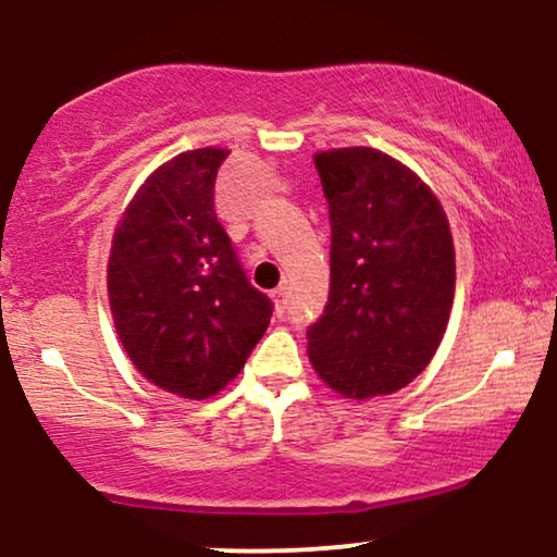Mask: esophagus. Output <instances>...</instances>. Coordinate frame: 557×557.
I'll use <instances>...</instances> for the list:
<instances>
[{
    "instance_id": "34e87169",
    "label": "esophagus",
    "mask_w": 557,
    "mask_h": 557,
    "mask_svg": "<svg viewBox=\"0 0 557 557\" xmlns=\"http://www.w3.org/2000/svg\"><path fill=\"white\" fill-rule=\"evenodd\" d=\"M272 300H274V311H277V317H283L285 314V287L272 290Z\"/></svg>"
}]
</instances>
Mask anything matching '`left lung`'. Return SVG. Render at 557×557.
Listing matches in <instances>:
<instances>
[{
  "label": "left lung",
  "instance_id": "obj_1",
  "mask_svg": "<svg viewBox=\"0 0 557 557\" xmlns=\"http://www.w3.org/2000/svg\"><path fill=\"white\" fill-rule=\"evenodd\" d=\"M330 203V298L306 332L317 374L343 398L406 387L437 354L456 293L443 203L369 146L314 154Z\"/></svg>",
  "mask_w": 557,
  "mask_h": 557
}]
</instances>
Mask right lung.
<instances>
[{"mask_svg":"<svg viewBox=\"0 0 557 557\" xmlns=\"http://www.w3.org/2000/svg\"><path fill=\"white\" fill-rule=\"evenodd\" d=\"M230 151H183L151 172L117 222L107 264L110 309L133 367L190 400L240 374L272 317L214 212Z\"/></svg>","mask_w":557,"mask_h":557,"instance_id":"add662e5","label":"right lung"}]
</instances>
